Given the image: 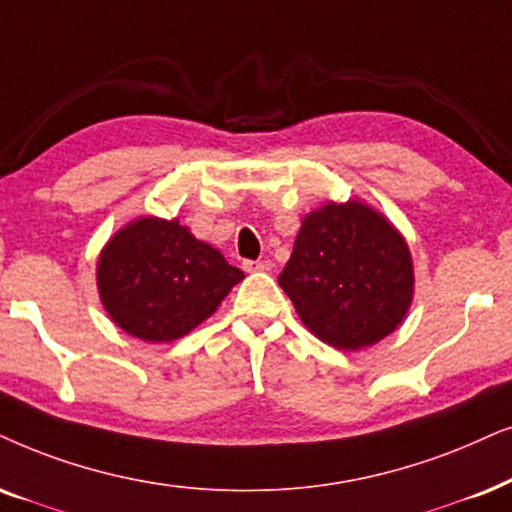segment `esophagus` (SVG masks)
Instances as JSON below:
<instances>
[{
  "instance_id": "1",
  "label": "esophagus",
  "mask_w": 512,
  "mask_h": 512,
  "mask_svg": "<svg viewBox=\"0 0 512 512\" xmlns=\"http://www.w3.org/2000/svg\"><path fill=\"white\" fill-rule=\"evenodd\" d=\"M242 268L247 272H258V270L268 268V261H244Z\"/></svg>"
}]
</instances>
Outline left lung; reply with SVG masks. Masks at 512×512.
I'll return each mask as SVG.
<instances>
[{
    "instance_id": "left-lung-1",
    "label": "left lung",
    "mask_w": 512,
    "mask_h": 512,
    "mask_svg": "<svg viewBox=\"0 0 512 512\" xmlns=\"http://www.w3.org/2000/svg\"><path fill=\"white\" fill-rule=\"evenodd\" d=\"M277 282L317 338L338 350H360L404 320L414 296V265L393 223L350 199L303 218Z\"/></svg>"
}]
</instances>
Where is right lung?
<instances>
[{
  "label": "right lung",
  "mask_w": 512,
  "mask_h": 512,
  "mask_svg": "<svg viewBox=\"0 0 512 512\" xmlns=\"http://www.w3.org/2000/svg\"><path fill=\"white\" fill-rule=\"evenodd\" d=\"M103 308L126 334L150 343L176 341L216 313L244 272L176 221L138 218L98 258Z\"/></svg>",
  "instance_id": "1"
}]
</instances>
